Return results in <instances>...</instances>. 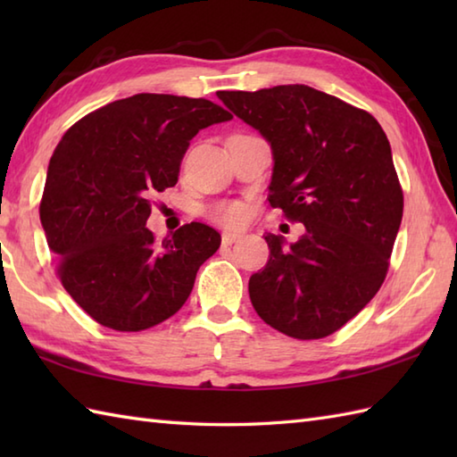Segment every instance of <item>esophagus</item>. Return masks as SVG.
I'll return each instance as SVG.
<instances>
[{
  "label": "esophagus",
  "mask_w": 457,
  "mask_h": 457,
  "mask_svg": "<svg viewBox=\"0 0 457 457\" xmlns=\"http://www.w3.org/2000/svg\"><path fill=\"white\" fill-rule=\"evenodd\" d=\"M241 237V234H236V231H223L221 234V244L223 245H231Z\"/></svg>",
  "instance_id": "obj_1"
}]
</instances>
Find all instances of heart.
I'll return each instance as SVG.
<instances>
[{
    "label": "heart",
    "mask_w": 457,
    "mask_h": 457,
    "mask_svg": "<svg viewBox=\"0 0 457 457\" xmlns=\"http://www.w3.org/2000/svg\"><path fill=\"white\" fill-rule=\"evenodd\" d=\"M210 216L226 226H237L245 218V208L237 202H223L210 210Z\"/></svg>",
    "instance_id": "1"
}]
</instances>
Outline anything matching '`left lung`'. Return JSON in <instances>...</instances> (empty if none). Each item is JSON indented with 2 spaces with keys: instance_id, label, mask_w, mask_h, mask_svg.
<instances>
[{
  "instance_id": "1",
  "label": "left lung",
  "mask_w": 457,
  "mask_h": 457,
  "mask_svg": "<svg viewBox=\"0 0 457 457\" xmlns=\"http://www.w3.org/2000/svg\"><path fill=\"white\" fill-rule=\"evenodd\" d=\"M218 98L269 141V202L306 234L287 247L267 234V265L249 298L270 328L320 339L349 322L381 288L403 220V190L381 125L304 84Z\"/></svg>"
}]
</instances>
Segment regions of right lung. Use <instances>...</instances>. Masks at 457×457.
Masks as SVG:
<instances>
[{
    "label": "right lung",
    "mask_w": 457,
    "mask_h": 457,
    "mask_svg": "<svg viewBox=\"0 0 457 457\" xmlns=\"http://www.w3.org/2000/svg\"><path fill=\"white\" fill-rule=\"evenodd\" d=\"M231 113L204 98L135 94L76 121L48 162L46 244L66 293L96 322L141 332L177 314L220 234L192 221L157 244L151 196L179 180L190 139Z\"/></svg>",
    "instance_id": "obj_1"
}]
</instances>
